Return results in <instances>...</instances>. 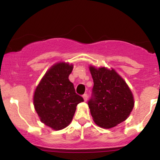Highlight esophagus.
Wrapping results in <instances>:
<instances>
[{
	"mask_svg": "<svg viewBox=\"0 0 160 160\" xmlns=\"http://www.w3.org/2000/svg\"><path fill=\"white\" fill-rule=\"evenodd\" d=\"M82 98H83L85 101H87V100H88V94H84L83 95H82Z\"/></svg>",
	"mask_w": 160,
	"mask_h": 160,
	"instance_id": "1",
	"label": "esophagus"
}]
</instances>
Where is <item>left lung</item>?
Here are the masks:
<instances>
[{"instance_id": "8db88e82", "label": "left lung", "mask_w": 160, "mask_h": 160, "mask_svg": "<svg viewBox=\"0 0 160 160\" xmlns=\"http://www.w3.org/2000/svg\"><path fill=\"white\" fill-rule=\"evenodd\" d=\"M94 86L88 101L97 125L110 128L123 122L134 108V98L126 82L114 69L89 68Z\"/></svg>"}]
</instances>
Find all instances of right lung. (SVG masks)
Masks as SVG:
<instances>
[{"label": "right lung", "instance_id": "add662e5", "mask_svg": "<svg viewBox=\"0 0 160 160\" xmlns=\"http://www.w3.org/2000/svg\"><path fill=\"white\" fill-rule=\"evenodd\" d=\"M73 66L59 62L46 72L35 92L34 106L40 120L54 130L72 122L76 106L83 98L75 92L68 80Z\"/></svg>", "mask_w": 160, "mask_h": 160}]
</instances>
